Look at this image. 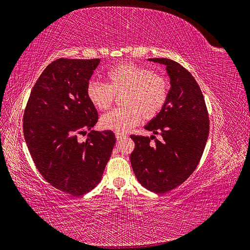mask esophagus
I'll use <instances>...</instances> for the list:
<instances>
[{
	"label": "esophagus",
	"instance_id": "1",
	"mask_svg": "<svg viewBox=\"0 0 250 250\" xmlns=\"http://www.w3.org/2000/svg\"><path fill=\"white\" fill-rule=\"evenodd\" d=\"M115 136H116V139H117V140L125 139V138L126 137L125 135H124V134H120V133H115Z\"/></svg>",
	"mask_w": 250,
	"mask_h": 250
}]
</instances>
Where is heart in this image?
<instances>
[{
  "label": "heart",
  "mask_w": 250,
  "mask_h": 250,
  "mask_svg": "<svg viewBox=\"0 0 250 250\" xmlns=\"http://www.w3.org/2000/svg\"><path fill=\"white\" fill-rule=\"evenodd\" d=\"M107 85L90 81L86 95L92 106L106 110L122 95L123 108L109 111L101 117V125L125 134L139 124L141 115L151 119L164 108L169 94V81L162 74L133 62H123L106 73Z\"/></svg>",
  "instance_id": "1"
}]
</instances>
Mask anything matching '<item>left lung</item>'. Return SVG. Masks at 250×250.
Returning a JSON list of instances; mask_svg holds the SVG:
<instances>
[{"label": "left lung", "mask_w": 250, "mask_h": 250, "mask_svg": "<svg viewBox=\"0 0 250 250\" xmlns=\"http://www.w3.org/2000/svg\"><path fill=\"white\" fill-rule=\"evenodd\" d=\"M148 61L166 66L171 87L161 112L144 126L161 140L150 144L152 136L132 135L135 149L130 160L142 187L165 193L179 187L197 168L208 139L209 119L204 97L188 70L168 59Z\"/></svg>", "instance_id": "left-lung-1"}]
</instances>
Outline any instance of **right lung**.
Returning <instances> with one entry per match:
<instances>
[{
	"label": "right lung",
	"instance_id": "right-lung-1",
	"mask_svg": "<svg viewBox=\"0 0 250 250\" xmlns=\"http://www.w3.org/2000/svg\"><path fill=\"white\" fill-rule=\"evenodd\" d=\"M100 60L59 59L34 85L23 115V135L37 169L55 188L82 196L103 176L114 133L96 132L97 109L86 87ZM90 133L79 143L77 134Z\"/></svg>",
	"mask_w": 250,
	"mask_h": 250
}]
</instances>
